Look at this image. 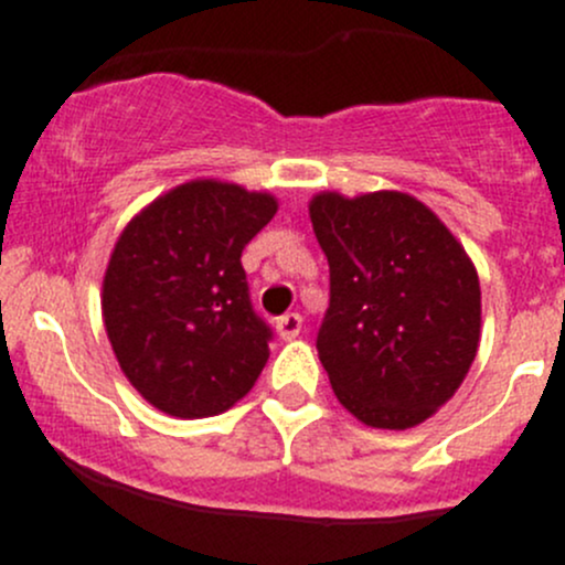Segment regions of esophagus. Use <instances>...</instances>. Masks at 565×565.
I'll return each mask as SVG.
<instances>
[{"instance_id":"1","label":"esophagus","mask_w":565,"mask_h":565,"mask_svg":"<svg viewBox=\"0 0 565 565\" xmlns=\"http://www.w3.org/2000/svg\"><path fill=\"white\" fill-rule=\"evenodd\" d=\"M300 328H303V317L295 315V311H289V315H284V317L276 319V333L281 335L284 341L298 339Z\"/></svg>"}]
</instances>
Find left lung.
Here are the masks:
<instances>
[{
    "label": "left lung",
    "instance_id": "8db88e82",
    "mask_svg": "<svg viewBox=\"0 0 565 565\" xmlns=\"http://www.w3.org/2000/svg\"><path fill=\"white\" fill-rule=\"evenodd\" d=\"M330 265L317 352L335 398L374 429H413L476 361L481 284L446 224L402 191L309 202Z\"/></svg>",
    "mask_w": 565,
    "mask_h": 565
}]
</instances>
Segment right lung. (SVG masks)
<instances>
[{"label":"right lung","instance_id":"obj_1","mask_svg":"<svg viewBox=\"0 0 565 565\" xmlns=\"http://www.w3.org/2000/svg\"><path fill=\"white\" fill-rule=\"evenodd\" d=\"M278 202L237 182L191 180L152 199L117 237L104 324L119 369L174 418H210L254 388L270 328L248 300L243 248Z\"/></svg>","mask_w":565,"mask_h":565}]
</instances>
